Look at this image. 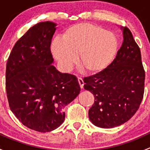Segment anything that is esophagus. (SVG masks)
Masks as SVG:
<instances>
[{"mask_svg":"<svg viewBox=\"0 0 150 150\" xmlns=\"http://www.w3.org/2000/svg\"><path fill=\"white\" fill-rule=\"evenodd\" d=\"M78 83H79V85L80 86H81V88H83L84 86V82L83 81V79L81 78H80V77H78Z\"/></svg>","mask_w":150,"mask_h":150,"instance_id":"1","label":"esophagus"}]
</instances>
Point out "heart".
Masks as SVG:
<instances>
[{
	"label": "heart",
	"instance_id": "heart-1",
	"mask_svg": "<svg viewBox=\"0 0 150 150\" xmlns=\"http://www.w3.org/2000/svg\"><path fill=\"white\" fill-rule=\"evenodd\" d=\"M117 50L114 34L102 27L81 23L68 29L62 41L51 47L54 57L61 67L67 69L79 54V64L87 72L95 73L107 68L113 61Z\"/></svg>",
	"mask_w": 150,
	"mask_h": 150
}]
</instances>
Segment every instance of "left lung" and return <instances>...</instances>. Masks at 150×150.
<instances>
[{
    "label": "left lung",
    "instance_id": "left-lung-1",
    "mask_svg": "<svg viewBox=\"0 0 150 150\" xmlns=\"http://www.w3.org/2000/svg\"><path fill=\"white\" fill-rule=\"evenodd\" d=\"M145 72L141 51L127 27L115 59L101 72L83 78L84 88L94 96L88 111L93 125L102 128L119 126L135 115L144 92Z\"/></svg>",
    "mask_w": 150,
    "mask_h": 150
}]
</instances>
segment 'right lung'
Masks as SVG:
<instances>
[{"instance_id":"add662e5","label":"right lung","mask_w":150,"mask_h":150,"mask_svg":"<svg viewBox=\"0 0 150 150\" xmlns=\"http://www.w3.org/2000/svg\"><path fill=\"white\" fill-rule=\"evenodd\" d=\"M57 26L51 22L32 27L15 43L6 70L11 110L28 128L49 132L64 120L63 109L79 94L75 75L52 65L51 43Z\"/></svg>"}]
</instances>
